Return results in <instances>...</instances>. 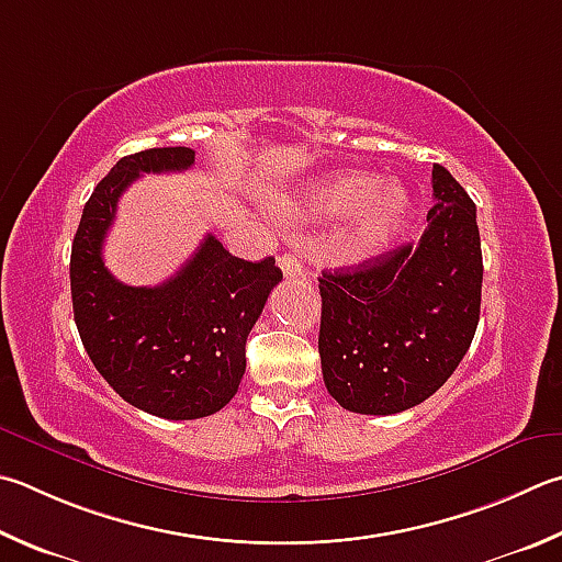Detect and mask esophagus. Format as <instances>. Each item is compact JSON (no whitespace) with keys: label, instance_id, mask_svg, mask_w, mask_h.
Listing matches in <instances>:
<instances>
[{"label":"esophagus","instance_id":"obj_1","mask_svg":"<svg viewBox=\"0 0 562 562\" xmlns=\"http://www.w3.org/2000/svg\"><path fill=\"white\" fill-rule=\"evenodd\" d=\"M278 265H280V270H282L284 278H304V265H302V260L297 258V255L284 252V255H280V258H278Z\"/></svg>","mask_w":562,"mask_h":562}]
</instances>
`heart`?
Masks as SVG:
<instances>
[{"label":"heart","instance_id":"b5f03b06","mask_svg":"<svg viewBox=\"0 0 562 562\" xmlns=\"http://www.w3.org/2000/svg\"><path fill=\"white\" fill-rule=\"evenodd\" d=\"M353 213L351 250L356 255H371L385 248L407 226L413 199L403 187H385L375 175L334 171L310 181L288 216L294 221H329Z\"/></svg>","mask_w":562,"mask_h":562}]
</instances>
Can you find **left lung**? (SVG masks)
<instances>
[{"label": "left lung", "mask_w": 562, "mask_h": 562, "mask_svg": "<svg viewBox=\"0 0 562 562\" xmlns=\"http://www.w3.org/2000/svg\"><path fill=\"white\" fill-rule=\"evenodd\" d=\"M432 196L415 246L319 278L324 385L351 413L420 405L474 339L484 278L476 206L440 165L432 167Z\"/></svg>", "instance_id": "left-lung-1"}]
</instances>
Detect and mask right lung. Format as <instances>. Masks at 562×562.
I'll return each instance as SVG.
<instances>
[{
    "label": "right lung",
    "mask_w": 562,
    "mask_h": 562,
    "mask_svg": "<svg viewBox=\"0 0 562 562\" xmlns=\"http://www.w3.org/2000/svg\"><path fill=\"white\" fill-rule=\"evenodd\" d=\"M191 165L189 147L122 157L90 193L70 250L74 316L90 361L122 401L167 420H196L231 403L246 373L248 334L282 280L274 258H236L211 233L157 288L112 278L103 243L122 191L139 175Z\"/></svg>",
    "instance_id": "right-lung-1"
}]
</instances>
